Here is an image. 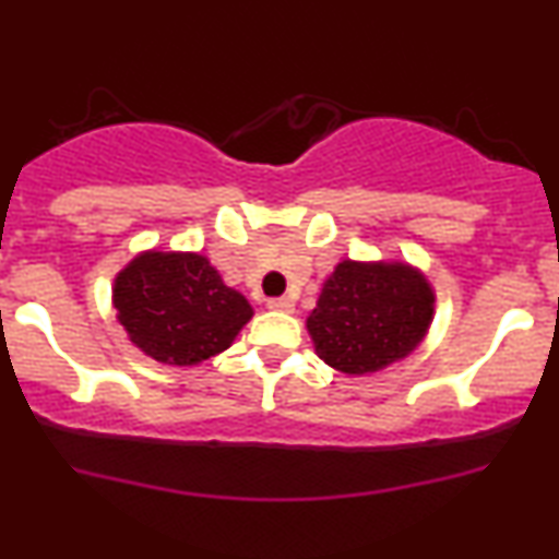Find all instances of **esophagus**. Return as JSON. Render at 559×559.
<instances>
[{
  "label": "esophagus",
  "instance_id": "1",
  "mask_svg": "<svg viewBox=\"0 0 559 559\" xmlns=\"http://www.w3.org/2000/svg\"><path fill=\"white\" fill-rule=\"evenodd\" d=\"M267 307L275 309V312H292V309H294V301L288 299V297H275V299L267 301Z\"/></svg>",
  "mask_w": 559,
  "mask_h": 559
}]
</instances>
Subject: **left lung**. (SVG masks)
I'll return each mask as SVG.
<instances>
[{
  "mask_svg": "<svg viewBox=\"0 0 559 559\" xmlns=\"http://www.w3.org/2000/svg\"><path fill=\"white\" fill-rule=\"evenodd\" d=\"M432 292L408 265L344 260L322 286L307 328L320 359L365 374L406 356L432 320Z\"/></svg>",
  "mask_w": 559,
  "mask_h": 559,
  "instance_id": "1",
  "label": "left lung"
}]
</instances>
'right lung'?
<instances>
[{"mask_svg":"<svg viewBox=\"0 0 559 559\" xmlns=\"http://www.w3.org/2000/svg\"><path fill=\"white\" fill-rule=\"evenodd\" d=\"M114 307L134 346L179 367L224 352L252 318L203 254H140L117 275Z\"/></svg>","mask_w":559,"mask_h":559,"instance_id":"add662e5","label":"right lung"}]
</instances>
